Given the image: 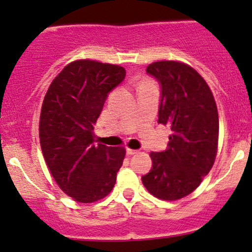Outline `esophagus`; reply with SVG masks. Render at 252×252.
Returning <instances> with one entry per match:
<instances>
[{"instance_id":"34e87169","label":"esophagus","mask_w":252,"mask_h":252,"mask_svg":"<svg viewBox=\"0 0 252 252\" xmlns=\"http://www.w3.org/2000/svg\"><path fill=\"white\" fill-rule=\"evenodd\" d=\"M126 154L135 155V154H138V150H133V149H129V147H126Z\"/></svg>"}]
</instances>
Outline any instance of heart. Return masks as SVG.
<instances>
[{"mask_svg": "<svg viewBox=\"0 0 252 252\" xmlns=\"http://www.w3.org/2000/svg\"><path fill=\"white\" fill-rule=\"evenodd\" d=\"M147 81H149V80H144V81H141V83H140V85H141V84H144V83H147Z\"/></svg>", "mask_w": 252, "mask_h": 252, "instance_id": "1", "label": "heart"}]
</instances>
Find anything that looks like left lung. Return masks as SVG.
<instances>
[{"instance_id": "left-lung-1", "label": "left lung", "mask_w": 252, "mask_h": 252, "mask_svg": "<svg viewBox=\"0 0 252 252\" xmlns=\"http://www.w3.org/2000/svg\"><path fill=\"white\" fill-rule=\"evenodd\" d=\"M146 72L161 83L158 123L172 134L164 151L150 154L152 168L141 180L155 197L175 201L191 194L215 163L217 105L205 79L187 63L158 61Z\"/></svg>"}]
</instances>
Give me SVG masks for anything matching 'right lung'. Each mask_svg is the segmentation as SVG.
Segmentation results:
<instances>
[{
	"label": "right lung",
	"instance_id": "obj_1",
	"mask_svg": "<svg viewBox=\"0 0 252 252\" xmlns=\"http://www.w3.org/2000/svg\"><path fill=\"white\" fill-rule=\"evenodd\" d=\"M126 77L121 65L93 60L70 62L52 80L41 106L39 136L51 175L80 204L107 196L126 149L95 144L94 126L108 93Z\"/></svg>",
	"mask_w": 252,
	"mask_h": 252
}]
</instances>
